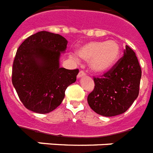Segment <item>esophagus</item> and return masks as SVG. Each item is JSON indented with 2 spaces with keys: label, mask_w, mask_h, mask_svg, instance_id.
Masks as SVG:
<instances>
[{
  "label": "esophagus",
  "mask_w": 153,
  "mask_h": 153,
  "mask_svg": "<svg viewBox=\"0 0 153 153\" xmlns=\"http://www.w3.org/2000/svg\"><path fill=\"white\" fill-rule=\"evenodd\" d=\"M86 75V73H84V71L81 70L80 71V73H78V75H77V77L78 78H80V77H82V76H84Z\"/></svg>",
  "instance_id": "34e87169"
}]
</instances>
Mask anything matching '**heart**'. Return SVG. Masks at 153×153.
<instances>
[{
    "mask_svg": "<svg viewBox=\"0 0 153 153\" xmlns=\"http://www.w3.org/2000/svg\"><path fill=\"white\" fill-rule=\"evenodd\" d=\"M77 55L84 61L90 62L91 69L96 73H104L116 64L120 57V46L118 42L111 41H92L80 46Z\"/></svg>",
    "mask_w": 153,
    "mask_h": 153,
    "instance_id": "obj_1",
    "label": "heart"
}]
</instances>
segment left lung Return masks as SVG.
<instances>
[{
  "instance_id": "left-lung-1",
  "label": "left lung",
  "mask_w": 153,
  "mask_h": 153,
  "mask_svg": "<svg viewBox=\"0 0 153 153\" xmlns=\"http://www.w3.org/2000/svg\"><path fill=\"white\" fill-rule=\"evenodd\" d=\"M141 69L136 53L126 45L124 55L109 71L93 77L95 88L88 102L96 113L106 117L124 113L139 94Z\"/></svg>"
}]
</instances>
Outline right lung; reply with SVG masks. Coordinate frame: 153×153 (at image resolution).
<instances>
[{
    "label": "right lung",
    "instance_id": "add662e5",
    "mask_svg": "<svg viewBox=\"0 0 153 153\" xmlns=\"http://www.w3.org/2000/svg\"><path fill=\"white\" fill-rule=\"evenodd\" d=\"M67 40L58 34L39 31L24 40L17 50L12 81L27 109L46 114L56 109L65 91L76 80L79 69L59 67Z\"/></svg>",
    "mask_w": 153,
    "mask_h": 153
}]
</instances>
